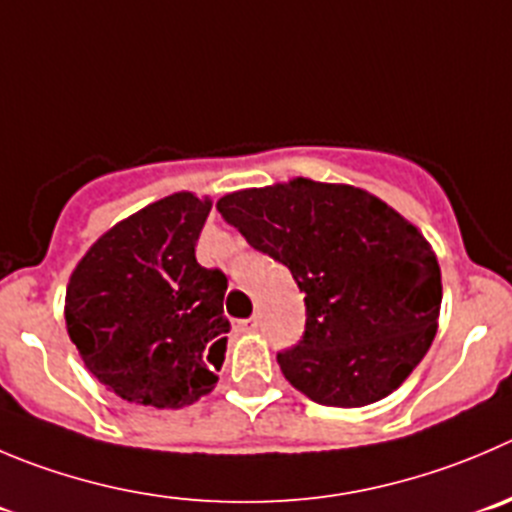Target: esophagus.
Instances as JSON below:
<instances>
[{"instance_id": "1", "label": "esophagus", "mask_w": 512, "mask_h": 512, "mask_svg": "<svg viewBox=\"0 0 512 512\" xmlns=\"http://www.w3.org/2000/svg\"><path fill=\"white\" fill-rule=\"evenodd\" d=\"M236 326H238V329H241V332H256V329H259V326H261V316L253 314V316H248V319L236 321Z\"/></svg>"}]
</instances>
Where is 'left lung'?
<instances>
[{"label": "left lung", "mask_w": 512, "mask_h": 512, "mask_svg": "<svg viewBox=\"0 0 512 512\" xmlns=\"http://www.w3.org/2000/svg\"><path fill=\"white\" fill-rule=\"evenodd\" d=\"M216 208L304 294V334L276 354L299 392L364 407L405 382L442 304L435 253L410 221L362 188L309 178L228 193Z\"/></svg>", "instance_id": "obj_1"}]
</instances>
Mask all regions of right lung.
I'll list each match as a JSON object with an SVG mask.
<instances>
[{
    "instance_id": "1",
    "label": "right lung",
    "mask_w": 512,
    "mask_h": 512,
    "mask_svg": "<svg viewBox=\"0 0 512 512\" xmlns=\"http://www.w3.org/2000/svg\"><path fill=\"white\" fill-rule=\"evenodd\" d=\"M211 201L173 193L110 228L67 284L65 321L85 367L118 397L193 405L218 382L228 279L196 261Z\"/></svg>"
}]
</instances>
